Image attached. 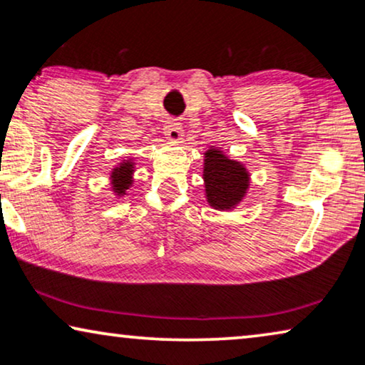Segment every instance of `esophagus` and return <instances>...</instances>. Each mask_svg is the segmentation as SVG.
Returning <instances> with one entry per match:
<instances>
[{"label": "esophagus", "mask_w": 365, "mask_h": 365, "mask_svg": "<svg viewBox=\"0 0 365 365\" xmlns=\"http://www.w3.org/2000/svg\"><path fill=\"white\" fill-rule=\"evenodd\" d=\"M164 134H166L168 139L171 141H179L182 136V128L181 124L178 123V119H168L166 126H164Z\"/></svg>", "instance_id": "1"}]
</instances>
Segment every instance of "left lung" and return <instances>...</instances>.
Here are the masks:
<instances>
[{
  "label": "left lung",
  "mask_w": 365,
  "mask_h": 365,
  "mask_svg": "<svg viewBox=\"0 0 365 365\" xmlns=\"http://www.w3.org/2000/svg\"><path fill=\"white\" fill-rule=\"evenodd\" d=\"M204 182L212 207L231 209L246 194L249 174L242 164L227 159L219 149H209L204 159Z\"/></svg>",
  "instance_id": "left-lung-1"
}]
</instances>
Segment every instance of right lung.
<instances>
[{
    "label": "right lung",
    "mask_w": 365,
    "mask_h": 365,
    "mask_svg": "<svg viewBox=\"0 0 365 365\" xmlns=\"http://www.w3.org/2000/svg\"><path fill=\"white\" fill-rule=\"evenodd\" d=\"M133 163H123L121 166L116 168L113 171V189L114 192L118 194H124L126 192V189H129L131 186V174H133Z\"/></svg>",
    "instance_id": "right-lung-1"
}]
</instances>
